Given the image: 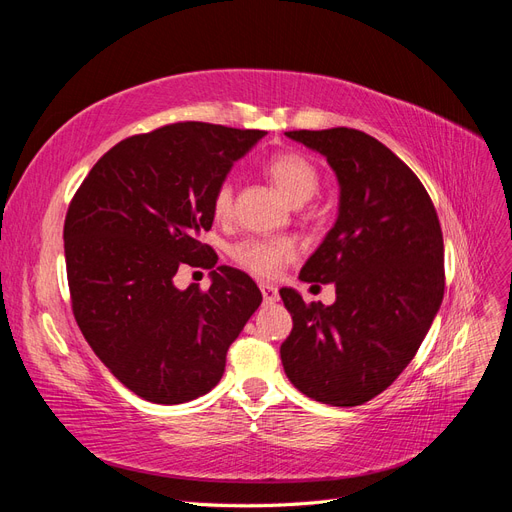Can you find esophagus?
I'll use <instances>...</instances> for the list:
<instances>
[{
  "mask_svg": "<svg viewBox=\"0 0 512 512\" xmlns=\"http://www.w3.org/2000/svg\"><path fill=\"white\" fill-rule=\"evenodd\" d=\"M260 292H262V299L265 303H275L280 299V294H277V288L273 284H260Z\"/></svg>",
  "mask_w": 512,
  "mask_h": 512,
  "instance_id": "esophagus-1",
  "label": "esophagus"
}]
</instances>
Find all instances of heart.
Here are the masks:
<instances>
[{
	"label": "heart",
	"mask_w": 512,
	"mask_h": 512,
	"mask_svg": "<svg viewBox=\"0 0 512 512\" xmlns=\"http://www.w3.org/2000/svg\"><path fill=\"white\" fill-rule=\"evenodd\" d=\"M265 173L294 205L305 203V200L318 192V170L301 153H273L265 162ZM232 203H235V190H232V183L226 179L215 188L211 196V209L215 218L226 220L232 213ZM230 258L247 273L269 280V277L280 273L288 262L297 258V243L288 237H250L232 245Z\"/></svg>",
	"instance_id": "b5f03b06"
}]
</instances>
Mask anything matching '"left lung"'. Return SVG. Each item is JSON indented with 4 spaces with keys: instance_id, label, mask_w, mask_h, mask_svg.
<instances>
[{
    "instance_id": "obj_1",
    "label": "left lung",
    "mask_w": 512,
    "mask_h": 512,
    "mask_svg": "<svg viewBox=\"0 0 512 512\" xmlns=\"http://www.w3.org/2000/svg\"><path fill=\"white\" fill-rule=\"evenodd\" d=\"M339 181V215L301 269L335 284L333 305L282 288L292 331L280 348L288 380L329 406H361L414 359L444 297V241L425 185L374 136L352 128L292 130Z\"/></svg>"
}]
</instances>
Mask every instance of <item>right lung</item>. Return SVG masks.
<instances>
[{"label":"right lung","instance_id":"add662e5","mask_svg":"<svg viewBox=\"0 0 512 512\" xmlns=\"http://www.w3.org/2000/svg\"><path fill=\"white\" fill-rule=\"evenodd\" d=\"M262 130L168 123L123 138L89 170L64 224L72 312L111 374L153 404H183L220 382L226 352L262 294L239 269L211 271L207 290L173 282L179 267L211 269L200 243L211 196Z\"/></svg>","mask_w":512,"mask_h":512}]
</instances>
